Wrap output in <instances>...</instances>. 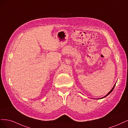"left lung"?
<instances>
[{"label":"left lung","mask_w":128,"mask_h":128,"mask_svg":"<svg viewBox=\"0 0 128 128\" xmlns=\"http://www.w3.org/2000/svg\"><path fill=\"white\" fill-rule=\"evenodd\" d=\"M115 85L114 86H113V88H112V89H111V90H110V92H108V94H106V95L105 96H104V97H103L101 98V99H102V98H105V97H106L107 96H108V94H110V93H111V92H112L113 91V89H114V87H115Z\"/></svg>","instance_id":"obj_1"}]
</instances>
